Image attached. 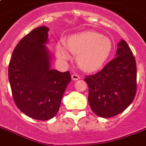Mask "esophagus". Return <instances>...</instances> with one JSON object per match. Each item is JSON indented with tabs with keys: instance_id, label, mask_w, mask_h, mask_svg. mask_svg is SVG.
<instances>
[{
	"instance_id": "obj_1",
	"label": "esophagus",
	"mask_w": 146,
	"mask_h": 146,
	"mask_svg": "<svg viewBox=\"0 0 146 146\" xmlns=\"http://www.w3.org/2000/svg\"><path fill=\"white\" fill-rule=\"evenodd\" d=\"M71 77H72V80H77L80 79V76L78 75V74H76V73H74V74H72Z\"/></svg>"
}]
</instances>
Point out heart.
<instances>
[{
  "instance_id": "1",
  "label": "heart",
  "mask_w": 146,
  "mask_h": 146,
  "mask_svg": "<svg viewBox=\"0 0 146 146\" xmlns=\"http://www.w3.org/2000/svg\"><path fill=\"white\" fill-rule=\"evenodd\" d=\"M77 55V63L82 70L94 72L100 70L110 57L113 43L110 38L95 31H83L70 36L66 43L56 46V54L63 61L70 59V52Z\"/></svg>"
}]
</instances>
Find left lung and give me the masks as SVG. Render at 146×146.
<instances>
[{
  "label": "left lung",
  "instance_id": "1",
  "mask_svg": "<svg viewBox=\"0 0 146 146\" xmlns=\"http://www.w3.org/2000/svg\"><path fill=\"white\" fill-rule=\"evenodd\" d=\"M115 56L102 70L85 78L91 110L100 117H113L122 113L136 94V63L125 40L118 43Z\"/></svg>",
  "mask_w": 146,
  "mask_h": 146
}]
</instances>
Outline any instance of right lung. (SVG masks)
<instances>
[{"mask_svg":"<svg viewBox=\"0 0 146 146\" xmlns=\"http://www.w3.org/2000/svg\"><path fill=\"white\" fill-rule=\"evenodd\" d=\"M49 28H35L21 39L12 53L8 78L14 103L29 117L49 120L60 109L71 81L69 71L50 69L51 55L45 46Z\"/></svg>","mask_w":146,"mask_h":146,"instance_id":"add662e5","label":"right lung"}]
</instances>
